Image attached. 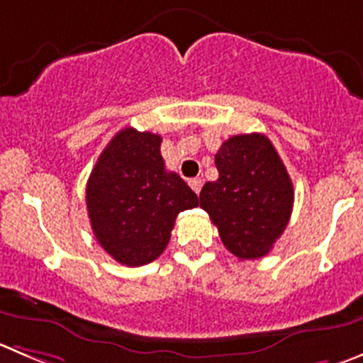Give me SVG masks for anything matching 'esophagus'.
<instances>
[{
  "label": "esophagus",
  "instance_id": "esophagus-1",
  "mask_svg": "<svg viewBox=\"0 0 363 363\" xmlns=\"http://www.w3.org/2000/svg\"><path fill=\"white\" fill-rule=\"evenodd\" d=\"M189 185H191V189L196 192V194H199V192H201V187H203V182H201V178H192V179H189Z\"/></svg>",
  "mask_w": 363,
  "mask_h": 363
}]
</instances>
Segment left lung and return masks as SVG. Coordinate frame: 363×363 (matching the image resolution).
<instances>
[{"instance_id": "1", "label": "left lung", "mask_w": 363, "mask_h": 363, "mask_svg": "<svg viewBox=\"0 0 363 363\" xmlns=\"http://www.w3.org/2000/svg\"><path fill=\"white\" fill-rule=\"evenodd\" d=\"M216 167L219 178L203 185L199 205L231 255L239 260L265 257L287 228L294 205L287 167L262 133L224 140Z\"/></svg>"}]
</instances>
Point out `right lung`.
Segmentation results:
<instances>
[{"mask_svg": "<svg viewBox=\"0 0 363 363\" xmlns=\"http://www.w3.org/2000/svg\"><path fill=\"white\" fill-rule=\"evenodd\" d=\"M162 137L124 128L103 150L87 182L89 217L103 250L128 267L157 260L179 212L199 205L176 172L165 169Z\"/></svg>", "mask_w": 363, "mask_h": 363, "instance_id": "add662e5", "label": "right lung"}]
</instances>
